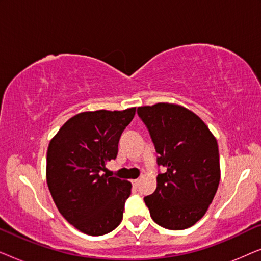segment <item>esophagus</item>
<instances>
[{"label": "esophagus", "mask_w": 261, "mask_h": 261, "mask_svg": "<svg viewBox=\"0 0 261 261\" xmlns=\"http://www.w3.org/2000/svg\"><path fill=\"white\" fill-rule=\"evenodd\" d=\"M132 184H133V187H134V188H138V187H139V184H140V180H139V179H134V180H132Z\"/></svg>", "instance_id": "esophagus-1"}]
</instances>
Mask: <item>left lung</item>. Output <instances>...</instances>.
Segmentation results:
<instances>
[{"label":"left lung","mask_w":261,"mask_h":261,"mask_svg":"<svg viewBox=\"0 0 261 261\" xmlns=\"http://www.w3.org/2000/svg\"><path fill=\"white\" fill-rule=\"evenodd\" d=\"M147 126L159 165L156 189L146 196L153 221L167 229L181 230L204 216L220 184L216 138L198 115L174 103L139 107Z\"/></svg>","instance_id":"8db88e82"}]
</instances>
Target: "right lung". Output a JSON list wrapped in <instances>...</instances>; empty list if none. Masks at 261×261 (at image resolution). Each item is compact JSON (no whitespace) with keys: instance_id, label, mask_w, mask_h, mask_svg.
I'll return each mask as SVG.
<instances>
[{"instance_id":"add662e5","label":"right lung","mask_w":261,"mask_h":261,"mask_svg":"<svg viewBox=\"0 0 261 261\" xmlns=\"http://www.w3.org/2000/svg\"><path fill=\"white\" fill-rule=\"evenodd\" d=\"M135 115L124 110L83 112L51 139L46 180L59 213L82 233L98 237L119 226L132 183L102 173L117 155L121 134Z\"/></svg>"}]
</instances>
